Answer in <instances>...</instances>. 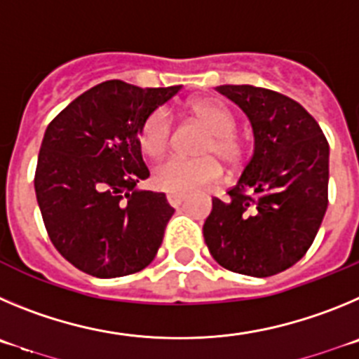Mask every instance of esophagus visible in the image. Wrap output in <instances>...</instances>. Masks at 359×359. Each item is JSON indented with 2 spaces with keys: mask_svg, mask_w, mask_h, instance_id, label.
I'll return each instance as SVG.
<instances>
[{
  "mask_svg": "<svg viewBox=\"0 0 359 359\" xmlns=\"http://www.w3.org/2000/svg\"><path fill=\"white\" fill-rule=\"evenodd\" d=\"M168 202H170V205H173V208H177V205H180L184 200V195L182 193H168Z\"/></svg>",
  "mask_w": 359,
  "mask_h": 359,
  "instance_id": "1",
  "label": "esophagus"
}]
</instances>
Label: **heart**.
Masks as SVG:
<instances>
[{
    "instance_id": "1",
    "label": "heart",
    "mask_w": 359,
    "mask_h": 359,
    "mask_svg": "<svg viewBox=\"0 0 359 359\" xmlns=\"http://www.w3.org/2000/svg\"><path fill=\"white\" fill-rule=\"evenodd\" d=\"M193 116L209 128V135L203 141V156L172 157L156 168V184L164 191L189 193L200 187L215 184L222 177L224 161L229 166H236L243 157V144L234 134L236 118L225 105L212 100H195L189 105ZM172 123L164 109H156L147 116L140 128V144L148 157H161L170 147Z\"/></svg>"
}]
</instances>
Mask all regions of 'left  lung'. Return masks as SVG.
<instances>
[{"mask_svg":"<svg viewBox=\"0 0 359 359\" xmlns=\"http://www.w3.org/2000/svg\"><path fill=\"white\" fill-rule=\"evenodd\" d=\"M254 132V154L225 202L212 200L203 240L218 264L270 277L311 247L327 209L329 144L300 103L254 86H218Z\"/></svg>","mask_w":359,"mask_h":359,"instance_id":"8db88e82","label":"left lung"}]
</instances>
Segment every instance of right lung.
<instances>
[{
    "instance_id": "add662e5",
    "label": "right lung",
    "mask_w": 359,
    "mask_h": 359,
    "mask_svg": "<svg viewBox=\"0 0 359 359\" xmlns=\"http://www.w3.org/2000/svg\"><path fill=\"white\" fill-rule=\"evenodd\" d=\"M180 89L107 80L48 125L35 195L51 243L82 272L123 277L156 257L175 209L164 193L137 187L150 177L140 128Z\"/></svg>"
}]
</instances>
